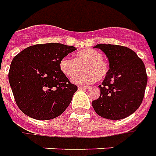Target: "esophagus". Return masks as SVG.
Masks as SVG:
<instances>
[{
  "label": "esophagus",
  "mask_w": 156,
  "mask_h": 156,
  "mask_svg": "<svg viewBox=\"0 0 156 156\" xmlns=\"http://www.w3.org/2000/svg\"><path fill=\"white\" fill-rule=\"evenodd\" d=\"M89 88V87H87V86H85V87H83V86H78V89L80 90V89H87Z\"/></svg>",
  "instance_id": "obj_1"
}]
</instances>
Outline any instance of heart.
Segmentation results:
<instances>
[{
  "label": "heart",
  "mask_w": 156,
  "mask_h": 156,
  "mask_svg": "<svg viewBox=\"0 0 156 156\" xmlns=\"http://www.w3.org/2000/svg\"><path fill=\"white\" fill-rule=\"evenodd\" d=\"M83 66L85 70L73 78L78 84H89L97 79L102 80L108 73V66L103 60V55L94 50H84L75 55V59L64 57L60 62V68L68 78L76 75Z\"/></svg>",
  "instance_id": "heart-1"
}]
</instances>
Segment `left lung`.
Listing matches in <instances>:
<instances>
[{"label":"left lung","instance_id":"1","mask_svg":"<svg viewBox=\"0 0 156 156\" xmlns=\"http://www.w3.org/2000/svg\"><path fill=\"white\" fill-rule=\"evenodd\" d=\"M107 56L110 69L99 85L100 97L92 106L101 117L110 120L126 118L137 111L144 96L146 69L143 61L129 48L111 44H99Z\"/></svg>","mask_w":156,"mask_h":156}]
</instances>
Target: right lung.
I'll return each instance as SVG.
<instances>
[{"instance_id": "right-lung-1", "label": "right lung", "mask_w": 156, "mask_h": 156, "mask_svg": "<svg viewBox=\"0 0 156 156\" xmlns=\"http://www.w3.org/2000/svg\"><path fill=\"white\" fill-rule=\"evenodd\" d=\"M74 46L59 43L34 44L19 52L10 66L9 83L18 108L29 117L50 120L70 105L78 87L60 68Z\"/></svg>"}]
</instances>
